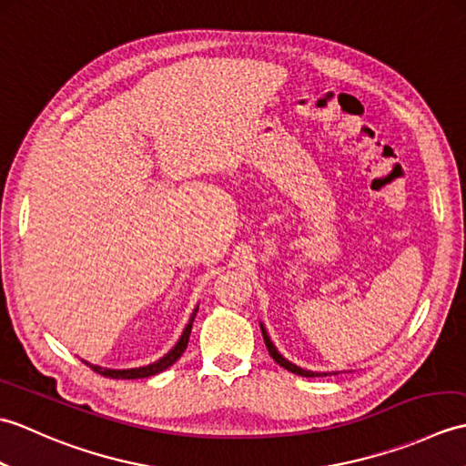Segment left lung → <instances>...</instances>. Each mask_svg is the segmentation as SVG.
Masks as SVG:
<instances>
[{
    "instance_id": "obj_1",
    "label": "left lung",
    "mask_w": 466,
    "mask_h": 466,
    "mask_svg": "<svg viewBox=\"0 0 466 466\" xmlns=\"http://www.w3.org/2000/svg\"><path fill=\"white\" fill-rule=\"evenodd\" d=\"M262 336H264V342H266V349H268V352H270V356L272 359L279 362L282 369H286V370H290V372H294V374H300V376H326V372H310V370H304V369H300V366H296V364H292V362H289L284 359V356L276 350V346L272 344V340L268 339V334H266V330L262 329Z\"/></svg>"
}]
</instances>
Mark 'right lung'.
Returning a JSON list of instances; mask_svg holds the SVG:
<instances>
[{
    "mask_svg": "<svg viewBox=\"0 0 466 466\" xmlns=\"http://www.w3.org/2000/svg\"><path fill=\"white\" fill-rule=\"evenodd\" d=\"M196 312H198V309L194 310V314H192V319H190V322H187V326L184 329V332H182V336H180V340H177V344L174 346V349L167 352L164 359H160L157 362H154V364H147V366H142V369H130V370H107V369H102V366H94V364H87L90 366V369L94 370V372H97V374H102V376H107V379H117V380H132V379H147V376H154V374H157V372H162V370H166V369H170V366L180 359V356L184 354V350H186V346H187V340H190V332H192V322H194V319H196Z\"/></svg>",
    "mask_w": 466,
    "mask_h": 466,
    "instance_id": "1",
    "label": "right lung"
}]
</instances>
